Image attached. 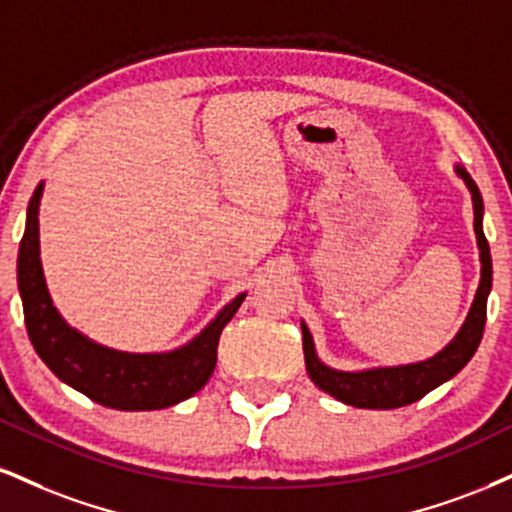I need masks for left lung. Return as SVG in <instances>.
Instances as JSON below:
<instances>
[{"label":"left lung","instance_id":"left-lung-1","mask_svg":"<svg viewBox=\"0 0 512 512\" xmlns=\"http://www.w3.org/2000/svg\"><path fill=\"white\" fill-rule=\"evenodd\" d=\"M455 174L463 178L472 195L474 233H477L479 262H482V279H479V288L474 293L470 312H467L465 322L453 341L443 350H439V353L429 357V360L396 367L360 369V372H346V369H334L324 365L315 350L310 329H307L305 322H300V326H303V353L307 374H310V379L315 381L319 389L334 396L336 400H341V403L367 410H393L415 403V400L427 396L429 391H434L436 386H441L443 381L453 379L472 360L474 350H477L479 341H482L486 324V298L491 293V250L482 229L484 200L477 183L472 181V176L467 174L463 164H455Z\"/></svg>","mask_w":512,"mask_h":512}]
</instances>
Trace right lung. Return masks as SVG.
Instances as JSON below:
<instances>
[{"mask_svg": "<svg viewBox=\"0 0 512 512\" xmlns=\"http://www.w3.org/2000/svg\"><path fill=\"white\" fill-rule=\"evenodd\" d=\"M45 183L28 202L26 233L18 248V293L26 329L40 360L57 377L104 408L162 410L195 396L217 367L221 329L248 293H240L193 341L166 353H126L95 343L66 324L47 291L40 260V200Z\"/></svg>", "mask_w": 512, "mask_h": 512, "instance_id": "1", "label": "right lung"}]
</instances>
